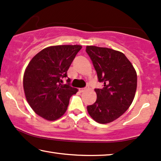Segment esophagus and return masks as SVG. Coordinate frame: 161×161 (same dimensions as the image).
<instances>
[{"label":"esophagus","instance_id":"34e87169","mask_svg":"<svg viewBox=\"0 0 161 161\" xmlns=\"http://www.w3.org/2000/svg\"><path fill=\"white\" fill-rule=\"evenodd\" d=\"M85 90H86L85 88H79V91L80 92H84V91H85Z\"/></svg>","mask_w":161,"mask_h":161}]
</instances>
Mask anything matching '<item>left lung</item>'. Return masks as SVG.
<instances>
[{
	"label": "left lung",
	"mask_w": 161,
	"mask_h": 161,
	"mask_svg": "<svg viewBox=\"0 0 161 161\" xmlns=\"http://www.w3.org/2000/svg\"><path fill=\"white\" fill-rule=\"evenodd\" d=\"M102 89L96 88V102L87 107L94 121L108 124L117 119L131 105L137 88V74L132 63L120 51L87 46Z\"/></svg>",
	"instance_id": "left-lung-1"
}]
</instances>
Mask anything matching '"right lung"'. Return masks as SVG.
Instances as JSON below:
<instances>
[{
  "mask_svg": "<svg viewBox=\"0 0 161 161\" xmlns=\"http://www.w3.org/2000/svg\"><path fill=\"white\" fill-rule=\"evenodd\" d=\"M79 45L50 46L37 53L23 76V89L29 105L38 115L48 121L58 119L67 110L70 96L78 90L67 77L70 64L80 51Z\"/></svg>",
  "mask_w": 161,
  "mask_h": 161,
  "instance_id": "add662e5",
  "label": "right lung"
}]
</instances>
